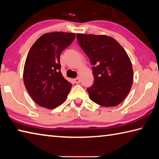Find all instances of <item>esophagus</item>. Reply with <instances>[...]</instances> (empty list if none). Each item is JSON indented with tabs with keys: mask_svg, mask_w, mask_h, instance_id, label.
I'll list each match as a JSON object with an SVG mask.
<instances>
[{
	"mask_svg": "<svg viewBox=\"0 0 159 159\" xmlns=\"http://www.w3.org/2000/svg\"><path fill=\"white\" fill-rule=\"evenodd\" d=\"M74 81L75 83H79L80 81V80L79 78H76V79H74Z\"/></svg>",
	"mask_w": 159,
	"mask_h": 159,
	"instance_id": "34e87169",
	"label": "esophagus"
}]
</instances>
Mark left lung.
Here are the masks:
<instances>
[{
	"label": "left lung",
	"mask_w": 159,
	"mask_h": 159,
	"mask_svg": "<svg viewBox=\"0 0 159 159\" xmlns=\"http://www.w3.org/2000/svg\"><path fill=\"white\" fill-rule=\"evenodd\" d=\"M76 36L93 66L95 81L87 89L90 99L103 107L118 105L133 83V66L127 52L111 36L82 34Z\"/></svg>",
	"instance_id": "8db88e82"
}]
</instances>
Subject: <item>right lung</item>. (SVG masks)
<instances>
[{"label":"right lung","mask_w":159,"mask_h":159,"mask_svg":"<svg viewBox=\"0 0 159 159\" xmlns=\"http://www.w3.org/2000/svg\"><path fill=\"white\" fill-rule=\"evenodd\" d=\"M75 37L74 33H46L29 50L24 66V83L40 107L52 109L66 100L72 85L61 73L60 54Z\"/></svg>","instance_id":"add662e5"}]
</instances>
